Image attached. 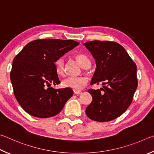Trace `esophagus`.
<instances>
[{"mask_svg":"<svg viewBox=\"0 0 154 154\" xmlns=\"http://www.w3.org/2000/svg\"><path fill=\"white\" fill-rule=\"evenodd\" d=\"M74 93L75 94V95H80V94L82 93V91H77V90H74Z\"/></svg>","mask_w":154,"mask_h":154,"instance_id":"esophagus-1","label":"esophagus"}]
</instances>
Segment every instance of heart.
<instances>
[{"label":"heart","instance_id":"1","mask_svg":"<svg viewBox=\"0 0 154 154\" xmlns=\"http://www.w3.org/2000/svg\"><path fill=\"white\" fill-rule=\"evenodd\" d=\"M74 58L79 62L83 68H88L91 66V61L88 57L84 54L78 53L74 55ZM55 68L57 74L59 75H63L65 61L62 57L58 58L55 61ZM88 79L85 76H76V77H67L62 81V85L63 87L70 88L72 89L80 91L86 87L87 85Z\"/></svg>","mask_w":154,"mask_h":154}]
</instances>
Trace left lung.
Returning <instances> with one entry per match:
<instances>
[{"label": "left lung", "mask_w": 154, "mask_h": 154, "mask_svg": "<svg viewBox=\"0 0 154 154\" xmlns=\"http://www.w3.org/2000/svg\"><path fill=\"white\" fill-rule=\"evenodd\" d=\"M85 45L96 61L91 85H106L100 89H88L93 100L86 109V114L97 122L113 120L133 101L138 85L137 66L125 48L116 42L93 40Z\"/></svg>", "instance_id": "8db88e82"}]
</instances>
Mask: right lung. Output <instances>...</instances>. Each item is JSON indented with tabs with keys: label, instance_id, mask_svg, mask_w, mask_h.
I'll return each instance as SVG.
<instances>
[{
	"label": "right lung",
	"instance_id": "right-lung-1",
	"mask_svg": "<svg viewBox=\"0 0 154 154\" xmlns=\"http://www.w3.org/2000/svg\"><path fill=\"white\" fill-rule=\"evenodd\" d=\"M79 45L72 40L38 39L28 43L13 61L10 79L16 99L29 115L40 118L58 114L73 95L60 84L55 61Z\"/></svg>",
	"mask_w": 154,
	"mask_h": 154
}]
</instances>
